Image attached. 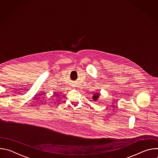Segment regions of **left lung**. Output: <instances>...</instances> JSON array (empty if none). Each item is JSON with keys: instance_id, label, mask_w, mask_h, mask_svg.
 Returning <instances> with one entry per match:
<instances>
[{"instance_id": "left-lung-1", "label": "left lung", "mask_w": 158, "mask_h": 158, "mask_svg": "<svg viewBox=\"0 0 158 158\" xmlns=\"http://www.w3.org/2000/svg\"><path fill=\"white\" fill-rule=\"evenodd\" d=\"M101 96V93H95L94 94H93V101H96L98 99H99V96Z\"/></svg>"}]
</instances>
